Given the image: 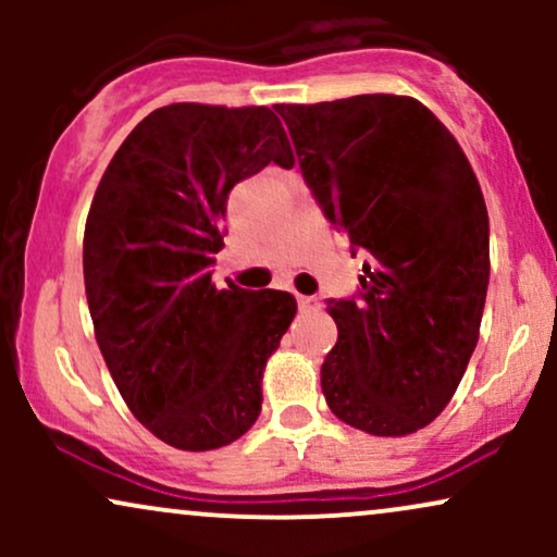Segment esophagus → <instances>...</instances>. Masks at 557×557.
Wrapping results in <instances>:
<instances>
[{"mask_svg":"<svg viewBox=\"0 0 557 557\" xmlns=\"http://www.w3.org/2000/svg\"><path fill=\"white\" fill-rule=\"evenodd\" d=\"M319 300L317 298H311V296H298V309L300 311H317L319 309Z\"/></svg>","mask_w":557,"mask_h":557,"instance_id":"esophagus-1","label":"esophagus"}]
</instances>
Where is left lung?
<instances>
[{"mask_svg": "<svg viewBox=\"0 0 557 557\" xmlns=\"http://www.w3.org/2000/svg\"><path fill=\"white\" fill-rule=\"evenodd\" d=\"M304 181L367 253L356 300H330L322 393L345 424L403 437L461 385L490 283V220L469 159L413 96L277 104Z\"/></svg>", "mask_w": 557, "mask_h": 557, "instance_id": "obj_1", "label": "left lung"}]
</instances>
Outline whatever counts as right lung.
<instances>
[{
    "instance_id": "obj_1",
    "label": "right lung",
    "mask_w": 557,
    "mask_h": 557,
    "mask_svg": "<svg viewBox=\"0 0 557 557\" xmlns=\"http://www.w3.org/2000/svg\"><path fill=\"white\" fill-rule=\"evenodd\" d=\"M293 168L270 107L177 101L133 127L83 233L94 335L125 406L177 450H216L259 419L267 359L296 317L285 290H216L209 267L227 196L267 164Z\"/></svg>"
}]
</instances>
